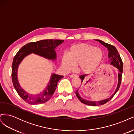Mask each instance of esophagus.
Wrapping results in <instances>:
<instances>
[{
    "label": "esophagus",
    "instance_id": "34e87169",
    "mask_svg": "<svg viewBox=\"0 0 134 134\" xmlns=\"http://www.w3.org/2000/svg\"><path fill=\"white\" fill-rule=\"evenodd\" d=\"M69 76H70V78H75V77H77V76H78V75H77L75 74H72L70 75Z\"/></svg>",
    "mask_w": 134,
    "mask_h": 134
}]
</instances>
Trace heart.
Returning a JSON list of instances; mask_svg holds the SVG:
<instances>
[{"label":"heart","instance_id":"b5f03b06","mask_svg":"<svg viewBox=\"0 0 134 134\" xmlns=\"http://www.w3.org/2000/svg\"><path fill=\"white\" fill-rule=\"evenodd\" d=\"M103 56V52L100 48L87 43H80L72 46L69 54H64L62 65L65 69L70 70L75 65L78 64L81 71L89 73L98 66Z\"/></svg>","mask_w":134,"mask_h":134}]
</instances>
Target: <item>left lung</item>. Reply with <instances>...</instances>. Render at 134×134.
<instances>
[{
	"mask_svg": "<svg viewBox=\"0 0 134 134\" xmlns=\"http://www.w3.org/2000/svg\"><path fill=\"white\" fill-rule=\"evenodd\" d=\"M97 41H99L101 44H102L105 47H106L108 48V58H109V63H110L112 65L116 67V68L118 69L119 70V74H118V84H117V88L116 90L114 92V93L109 97L108 98H107L106 99L102 100H98V101H91V100H87L86 99H84L82 98V97H80L79 93L78 92V90L75 92V94L76 95V97H78V98L79 99L81 102H82L84 104H86L87 105H89V106H99V105H103L105 103L108 102L109 100H110L115 95L116 92L119 91L121 83V79H122V71H123V63L122 59H121L120 55L119 54L118 51L117 50L116 48L113 46V45H111L110 44L104 42L101 40H96ZM86 74H84L80 75L79 77L80 78L82 79V83L84 79L85 76H86ZM82 84V83H81Z\"/></svg>",
	"mask_w": 134,
	"mask_h": 134,
	"instance_id": "left-lung-1",
	"label": "left lung"
}]
</instances>
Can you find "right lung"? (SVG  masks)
I'll return each mask as SVG.
<instances>
[{
  "instance_id": "add662e5",
  "label": "right lung",
  "mask_w": 134,
  "mask_h": 134,
  "mask_svg": "<svg viewBox=\"0 0 134 134\" xmlns=\"http://www.w3.org/2000/svg\"><path fill=\"white\" fill-rule=\"evenodd\" d=\"M62 40H43L28 43L20 49L13 59L12 65V79L15 90L19 96L26 102L31 104H41L49 100L55 92L59 80L64 76L52 74L49 83L43 93L37 95H31L24 91L19 84L17 70L19 64L26 56L34 53L50 60L56 59L55 48L64 42Z\"/></svg>"
}]
</instances>
